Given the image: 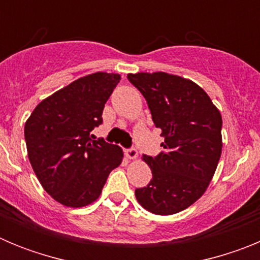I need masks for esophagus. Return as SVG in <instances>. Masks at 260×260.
<instances>
[{"label":"esophagus","mask_w":260,"mask_h":260,"mask_svg":"<svg viewBox=\"0 0 260 260\" xmlns=\"http://www.w3.org/2000/svg\"><path fill=\"white\" fill-rule=\"evenodd\" d=\"M126 157L130 158V160H137L138 158V151L135 148H132V150L126 151Z\"/></svg>","instance_id":"esophagus-1"}]
</instances>
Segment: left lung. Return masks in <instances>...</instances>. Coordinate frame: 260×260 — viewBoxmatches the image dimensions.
I'll list each match as a JSON object with an SVG mask.
<instances>
[{"instance_id": "left-lung-1", "label": "left lung", "mask_w": 260, "mask_h": 260, "mask_svg": "<svg viewBox=\"0 0 260 260\" xmlns=\"http://www.w3.org/2000/svg\"><path fill=\"white\" fill-rule=\"evenodd\" d=\"M147 100L164 151L143 156L152 180L135 190L138 203L155 215L190 207L207 190L222 150V119L210 96L192 80L164 71L127 74Z\"/></svg>"}]
</instances>
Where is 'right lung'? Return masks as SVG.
<instances>
[{"mask_svg": "<svg viewBox=\"0 0 260 260\" xmlns=\"http://www.w3.org/2000/svg\"><path fill=\"white\" fill-rule=\"evenodd\" d=\"M121 75L98 71L84 75L39 103L24 125L27 153L45 191L65 207L93 203L123 151L93 141L89 133L103 122L104 105Z\"/></svg>", "mask_w": 260, "mask_h": 260, "instance_id": "right-lung-1", "label": "right lung"}]
</instances>
